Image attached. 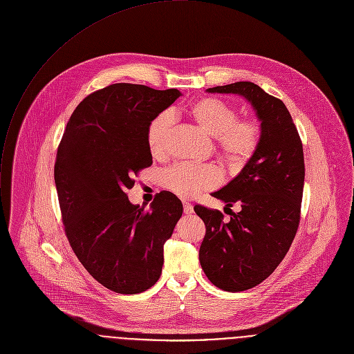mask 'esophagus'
Returning <instances> with one entry per match:
<instances>
[{
	"mask_svg": "<svg viewBox=\"0 0 354 354\" xmlns=\"http://www.w3.org/2000/svg\"><path fill=\"white\" fill-rule=\"evenodd\" d=\"M183 212H185L186 215L193 214V205L189 204V203H183Z\"/></svg>",
	"mask_w": 354,
	"mask_h": 354,
	"instance_id": "34e87169",
	"label": "esophagus"
}]
</instances>
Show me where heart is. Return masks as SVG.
<instances>
[{"mask_svg": "<svg viewBox=\"0 0 354 354\" xmlns=\"http://www.w3.org/2000/svg\"><path fill=\"white\" fill-rule=\"evenodd\" d=\"M189 117L208 135L215 136L225 162L232 169L243 168L254 156L261 139L259 125L252 120H236L237 111L227 102L205 96L194 100L187 109ZM174 115L169 111L158 114L147 128V145L154 157L165 154ZM221 174L212 167L192 168L178 165L164 174V185L182 198H192L204 189L219 183Z\"/></svg>", "mask_w": 354, "mask_h": 354, "instance_id": "heart-1", "label": "heart"}]
</instances>
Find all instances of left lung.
I'll list each match as a JSON object with an SVG mask.
<instances>
[{"mask_svg":"<svg viewBox=\"0 0 354 354\" xmlns=\"http://www.w3.org/2000/svg\"><path fill=\"white\" fill-rule=\"evenodd\" d=\"M209 93L243 96L261 122L257 151L241 172L212 197L230 209L194 207L207 232L200 263L208 280L229 292L245 291L266 280L287 255L301 219L305 183L304 147L286 104L250 81L208 88ZM232 211V209H230Z\"/></svg>","mask_w":354,"mask_h":354,"instance_id":"left-lung-1","label":"left lung"}]
</instances>
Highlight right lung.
I'll use <instances>...</instances> for the list:
<instances>
[{
    "instance_id": "right-lung-1",
    "label": "right lung",
    "mask_w": 354,
    "mask_h": 354,
    "mask_svg": "<svg viewBox=\"0 0 354 354\" xmlns=\"http://www.w3.org/2000/svg\"><path fill=\"white\" fill-rule=\"evenodd\" d=\"M182 93L113 84L73 111L55 162V185L68 243L88 273L117 294H139L161 276L164 244L183 205L161 192L145 211L127 196L153 164L150 122Z\"/></svg>"
}]
</instances>
